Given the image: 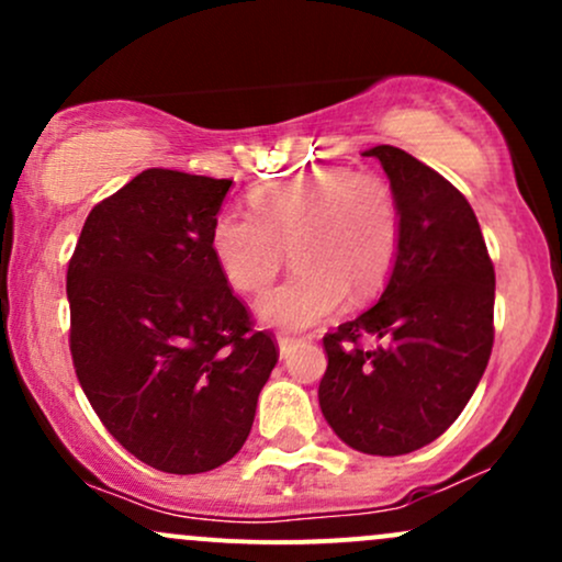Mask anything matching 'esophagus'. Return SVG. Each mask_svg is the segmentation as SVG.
Returning a JSON list of instances; mask_svg holds the SVG:
<instances>
[{"instance_id":"esophagus-1","label":"esophagus","mask_w":562,"mask_h":562,"mask_svg":"<svg viewBox=\"0 0 562 562\" xmlns=\"http://www.w3.org/2000/svg\"><path fill=\"white\" fill-rule=\"evenodd\" d=\"M299 340H301V338H290V335H285V333L277 335V346H280V357H288V353L293 351Z\"/></svg>"}]
</instances>
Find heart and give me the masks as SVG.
<instances>
[{"label": "heart", "mask_w": 562, "mask_h": 562, "mask_svg": "<svg viewBox=\"0 0 562 562\" xmlns=\"http://www.w3.org/2000/svg\"><path fill=\"white\" fill-rule=\"evenodd\" d=\"M250 214L222 211L209 232L218 272L240 293L272 285L293 256V274L256 303L263 325L301 330L330 317L351 290L383 288L396 261L402 218L391 184L348 166H319L259 184Z\"/></svg>", "instance_id": "1"}]
</instances>
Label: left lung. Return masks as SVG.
<instances>
[{
    "label": "left lung",
    "mask_w": 562,
    "mask_h": 562,
    "mask_svg": "<svg viewBox=\"0 0 562 562\" xmlns=\"http://www.w3.org/2000/svg\"><path fill=\"white\" fill-rule=\"evenodd\" d=\"M364 156L389 173L402 235L380 301L322 338L319 406L351 449L396 457L436 441L473 396L494 346V263L441 173L393 145Z\"/></svg>",
    "instance_id": "8db88e82"
}]
</instances>
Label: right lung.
<instances>
[{
  "mask_svg": "<svg viewBox=\"0 0 562 562\" xmlns=\"http://www.w3.org/2000/svg\"><path fill=\"white\" fill-rule=\"evenodd\" d=\"M229 187L142 171L89 211L68 261L76 378L108 434L164 473L232 460L280 357L211 254Z\"/></svg>",
  "mask_w": 562,
  "mask_h": 562,
  "instance_id": "obj_1",
  "label": "right lung"
}]
</instances>
